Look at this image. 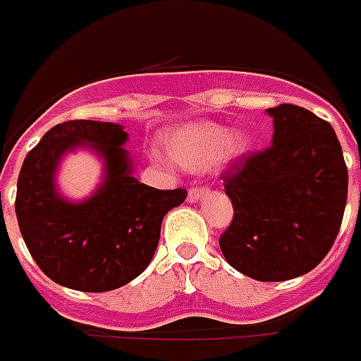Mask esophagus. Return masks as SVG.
Returning <instances> with one entry per match:
<instances>
[{"label": "esophagus", "instance_id": "obj_1", "mask_svg": "<svg viewBox=\"0 0 361 361\" xmlns=\"http://www.w3.org/2000/svg\"><path fill=\"white\" fill-rule=\"evenodd\" d=\"M209 194L207 188H190L188 190V202H197V200H202Z\"/></svg>", "mask_w": 361, "mask_h": 361}]
</instances>
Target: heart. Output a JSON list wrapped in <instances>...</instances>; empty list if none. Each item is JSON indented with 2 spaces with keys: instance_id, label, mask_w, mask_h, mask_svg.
<instances>
[{
  "instance_id": "1",
  "label": "heart",
  "mask_w": 361,
  "mask_h": 361,
  "mask_svg": "<svg viewBox=\"0 0 361 361\" xmlns=\"http://www.w3.org/2000/svg\"><path fill=\"white\" fill-rule=\"evenodd\" d=\"M251 140L245 133L230 135L226 127L216 123H194L178 129L167 140L171 158L180 167L205 171L224 158H235L249 150Z\"/></svg>"
}]
</instances>
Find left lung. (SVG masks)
Masks as SVG:
<instances>
[{"label": "left lung", "instance_id": "left-lung-1", "mask_svg": "<svg viewBox=\"0 0 361 361\" xmlns=\"http://www.w3.org/2000/svg\"><path fill=\"white\" fill-rule=\"evenodd\" d=\"M272 145L224 171L234 216L224 259L259 281H286L318 267L338 234L348 171L333 127L306 108H268Z\"/></svg>", "mask_w": 361, "mask_h": 361}]
</instances>
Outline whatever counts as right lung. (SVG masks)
<instances>
[{
    "instance_id": "right-lung-1",
    "label": "right lung",
    "mask_w": 361,
    "mask_h": 361,
    "mask_svg": "<svg viewBox=\"0 0 361 361\" xmlns=\"http://www.w3.org/2000/svg\"><path fill=\"white\" fill-rule=\"evenodd\" d=\"M127 139L118 123L74 119L49 129L24 159L15 202L20 234L59 286L100 293L135 280L156 253L164 216L186 200L184 188L158 190L133 177ZM78 147L93 149L105 175L91 197L70 202L56 188V171Z\"/></svg>"
}]
</instances>
